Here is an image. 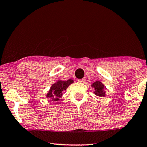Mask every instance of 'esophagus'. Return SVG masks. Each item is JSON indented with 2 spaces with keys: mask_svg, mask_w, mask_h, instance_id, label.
Here are the masks:
<instances>
[{
  "mask_svg": "<svg viewBox=\"0 0 147 147\" xmlns=\"http://www.w3.org/2000/svg\"><path fill=\"white\" fill-rule=\"evenodd\" d=\"M79 83H81V84H84L85 81H86V79H79V80L78 81Z\"/></svg>",
  "mask_w": 147,
  "mask_h": 147,
  "instance_id": "esophagus-1",
  "label": "esophagus"
}]
</instances>
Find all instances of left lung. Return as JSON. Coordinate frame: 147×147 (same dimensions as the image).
I'll return each mask as SVG.
<instances>
[{
	"instance_id": "1",
	"label": "left lung",
	"mask_w": 147,
	"mask_h": 147,
	"mask_svg": "<svg viewBox=\"0 0 147 147\" xmlns=\"http://www.w3.org/2000/svg\"><path fill=\"white\" fill-rule=\"evenodd\" d=\"M92 87L94 88V94L100 97L105 96V90L106 88L103 84L100 81H96L92 84Z\"/></svg>"
}]
</instances>
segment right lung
I'll return each instance as SVG.
<instances>
[{"label":"right lung","instance_id":"obj_1","mask_svg":"<svg viewBox=\"0 0 147 147\" xmlns=\"http://www.w3.org/2000/svg\"><path fill=\"white\" fill-rule=\"evenodd\" d=\"M74 82L72 79H68L67 81H57L55 84L51 86L49 92L47 94V98H51L52 101H58L62 96V92L66 90L70 84Z\"/></svg>","mask_w":147,"mask_h":147}]
</instances>
